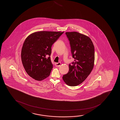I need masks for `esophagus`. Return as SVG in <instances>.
I'll return each mask as SVG.
<instances>
[{
    "label": "esophagus",
    "instance_id": "34e87169",
    "mask_svg": "<svg viewBox=\"0 0 120 120\" xmlns=\"http://www.w3.org/2000/svg\"><path fill=\"white\" fill-rule=\"evenodd\" d=\"M61 65L60 62H58V63H55V66L56 67H59Z\"/></svg>",
    "mask_w": 120,
    "mask_h": 120
}]
</instances>
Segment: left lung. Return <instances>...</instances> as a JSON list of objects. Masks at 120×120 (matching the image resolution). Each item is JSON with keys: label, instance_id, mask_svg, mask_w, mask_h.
I'll list each match as a JSON object with an SVG mask.
<instances>
[{"label": "left lung", "instance_id": "8db88e82", "mask_svg": "<svg viewBox=\"0 0 120 120\" xmlns=\"http://www.w3.org/2000/svg\"><path fill=\"white\" fill-rule=\"evenodd\" d=\"M66 34L75 60L69 64V71L62 79L68 85L75 86L84 81L93 68L94 48L91 39L85 35L76 32H66Z\"/></svg>", "mask_w": 120, "mask_h": 120}]
</instances>
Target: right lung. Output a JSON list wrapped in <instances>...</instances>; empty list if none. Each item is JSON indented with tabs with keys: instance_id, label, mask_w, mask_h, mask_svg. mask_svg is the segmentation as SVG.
<instances>
[{
	"instance_id": "obj_1",
	"label": "right lung",
	"mask_w": 120,
	"mask_h": 120,
	"mask_svg": "<svg viewBox=\"0 0 120 120\" xmlns=\"http://www.w3.org/2000/svg\"><path fill=\"white\" fill-rule=\"evenodd\" d=\"M64 32L40 31L30 35L23 43L21 59L29 76L41 81L48 77L53 68L51 47Z\"/></svg>"
}]
</instances>
